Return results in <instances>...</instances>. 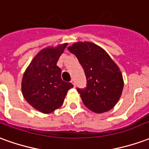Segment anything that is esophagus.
Returning a JSON list of instances; mask_svg holds the SVG:
<instances>
[{
    "label": "esophagus",
    "mask_w": 149,
    "mask_h": 149,
    "mask_svg": "<svg viewBox=\"0 0 149 149\" xmlns=\"http://www.w3.org/2000/svg\"><path fill=\"white\" fill-rule=\"evenodd\" d=\"M71 83L72 84H73L74 86H76V81H75L74 79H72V80H71Z\"/></svg>",
    "instance_id": "obj_1"
}]
</instances>
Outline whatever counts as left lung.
<instances>
[{
	"instance_id": "8db88e82",
	"label": "left lung",
	"mask_w": 149,
	"mask_h": 149,
	"mask_svg": "<svg viewBox=\"0 0 149 149\" xmlns=\"http://www.w3.org/2000/svg\"><path fill=\"white\" fill-rule=\"evenodd\" d=\"M68 49L77 56L85 73L86 87L77 88L84 105L97 113L112 109L124 87L118 66L103 49L93 43H74Z\"/></svg>"
}]
</instances>
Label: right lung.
Masks as SVG:
<instances>
[{
  "label": "right lung",
  "mask_w": 149,
  "mask_h": 149,
  "mask_svg": "<svg viewBox=\"0 0 149 149\" xmlns=\"http://www.w3.org/2000/svg\"><path fill=\"white\" fill-rule=\"evenodd\" d=\"M67 44L41 50L24 73L21 89L28 103L43 113H50L61 106L70 82L61 79V69L56 65Z\"/></svg>",
  "instance_id": "1"
}]
</instances>
